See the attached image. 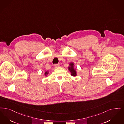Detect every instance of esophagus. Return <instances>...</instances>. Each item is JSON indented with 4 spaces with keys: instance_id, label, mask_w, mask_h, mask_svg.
Returning a JSON list of instances; mask_svg holds the SVG:
<instances>
[{
    "instance_id": "1",
    "label": "esophagus",
    "mask_w": 124,
    "mask_h": 124,
    "mask_svg": "<svg viewBox=\"0 0 124 124\" xmlns=\"http://www.w3.org/2000/svg\"><path fill=\"white\" fill-rule=\"evenodd\" d=\"M59 66L60 65L59 64L54 65V67H55V68H58V67H59Z\"/></svg>"
}]
</instances>
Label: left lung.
<instances>
[{"label": "left lung", "mask_w": 124, "mask_h": 124, "mask_svg": "<svg viewBox=\"0 0 124 124\" xmlns=\"http://www.w3.org/2000/svg\"><path fill=\"white\" fill-rule=\"evenodd\" d=\"M70 66L68 67V69L71 73V76H77L76 69L74 68V64L72 62L70 63Z\"/></svg>", "instance_id": "obj_1"}]
</instances>
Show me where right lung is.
I'll return each instance as SVG.
<instances>
[{"instance_id": "add662e5", "label": "right lung", "mask_w": 124, "mask_h": 124, "mask_svg": "<svg viewBox=\"0 0 124 124\" xmlns=\"http://www.w3.org/2000/svg\"><path fill=\"white\" fill-rule=\"evenodd\" d=\"M48 71H46V72H45V73H44V75L46 76H47V75H48Z\"/></svg>"}]
</instances>
